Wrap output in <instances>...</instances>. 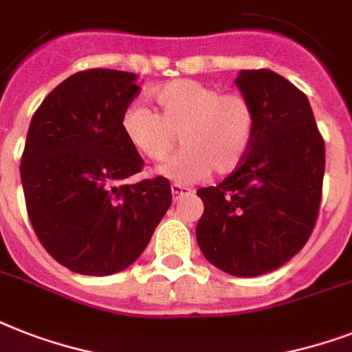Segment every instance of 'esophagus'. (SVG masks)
Here are the masks:
<instances>
[{
    "instance_id": "obj_1",
    "label": "esophagus",
    "mask_w": 352,
    "mask_h": 352,
    "mask_svg": "<svg viewBox=\"0 0 352 352\" xmlns=\"http://www.w3.org/2000/svg\"><path fill=\"white\" fill-rule=\"evenodd\" d=\"M188 193H192L190 188L182 186V184H171V195H173V201H179V199L188 195Z\"/></svg>"
}]
</instances>
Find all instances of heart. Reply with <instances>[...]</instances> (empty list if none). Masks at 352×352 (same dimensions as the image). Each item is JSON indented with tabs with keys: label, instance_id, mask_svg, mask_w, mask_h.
I'll list each match as a JSON object with an SVG mask.
<instances>
[{
	"label": "heart",
	"instance_id": "b5f03b06",
	"mask_svg": "<svg viewBox=\"0 0 352 352\" xmlns=\"http://www.w3.org/2000/svg\"><path fill=\"white\" fill-rule=\"evenodd\" d=\"M159 109L135 104L122 115V131L138 153L162 160L175 146L179 133L184 148L159 166V173L179 184L206 179L215 170L226 175L237 170L252 148L256 113L239 93H221L195 80H173L153 91Z\"/></svg>",
	"mask_w": 352,
	"mask_h": 352
}]
</instances>
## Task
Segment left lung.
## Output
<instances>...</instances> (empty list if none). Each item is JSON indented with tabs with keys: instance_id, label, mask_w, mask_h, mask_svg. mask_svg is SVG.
I'll return each instance as SVG.
<instances>
[{
	"instance_id": "1",
	"label": "left lung",
	"mask_w": 352,
	"mask_h": 352,
	"mask_svg": "<svg viewBox=\"0 0 352 352\" xmlns=\"http://www.w3.org/2000/svg\"><path fill=\"white\" fill-rule=\"evenodd\" d=\"M256 113L252 148L217 186L201 188L197 243L204 257L237 278L268 274L305 246L322 201L325 144L311 104L268 69L235 78Z\"/></svg>"
}]
</instances>
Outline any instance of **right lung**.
Segmentation results:
<instances>
[{
    "mask_svg": "<svg viewBox=\"0 0 352 352\" xmlns=\"http://www.w3.org/2000/svg\"><path fill=\"white\" fill-rule=\"evenodd\" d=\"M137 74L89 69L63 80L30 120L21 184L38 239L60 265L111 276L137 261L171 204L170 181L122 184L144 160L122 131Z\"/></svg>",
    "mask_w": 352,
    "mask_h": 352,
    "instance_id": "right-lung-1",
    "label": "right lung"
}]
</instances>
